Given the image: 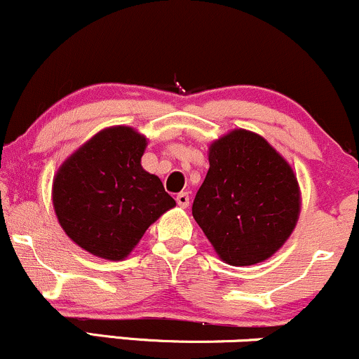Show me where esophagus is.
<instances>
[{"label":"esophagus","mask_w":359,"mask_h":359,"mask_svg":"<svg viewBox=\"0 0 359 359\" xmlns=\"http://www.w3.org/2000/svg\"><path fill=\"white\" fill-rule=\"evenodd\" d=\"M175 201H177V204L180 205V208H187V205H189V192H179V194H177Z\"/></svg>","instance_id":"34e87169"}]
</instances>
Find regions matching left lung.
<instances>
[{"label":"left lung","instance_id":"left-lung-1","mask_svg":"<svg viewBox=\"0 0 359 359\" xmlns=\"http://www.w3.org/2000/svg\"><path fill=\"white\" fill-rule=\"evenodd\" d=\"M299 212L297 179L265 140L234 130L212 143L192 216L221 259L246 266L270 258L294 231Z\"/></svg>","mask_w":359,"mask_h":359}]
</instances>
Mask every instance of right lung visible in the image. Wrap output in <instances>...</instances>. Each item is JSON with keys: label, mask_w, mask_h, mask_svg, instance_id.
I'll list each match as a JSON object with an SVG mask.
<instances>
[{"label": "right lung", "mask_w": 359, "mask_h": 359, "mask_svg": "<svg viewBox=\"0 0 359 359\" xmlns=\"http://www.w3.org/2000/svg\"><path fill=\"white\" fill-rule=\"evenodd\" d=\"M145 147L133 128H108L57 172L52 197L60 226L96 257L123 259L175 205L162 180L142 168Z\"/></svg>", "instance_id": "add662e5"}]
</instances>
